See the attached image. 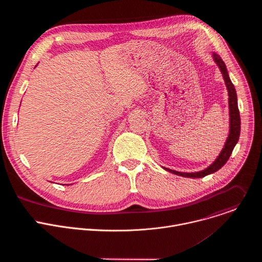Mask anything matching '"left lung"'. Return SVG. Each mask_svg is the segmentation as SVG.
<instances>
[{
    "instance_id": "left-lung-1",
    "label": "left lung",
    "mask_w": 262,
    "mask_h": 262,
    "mask_svg": "<svg viewBox=\"0 0 262 262\" xmlns=\"http://www.w3.org/2000/svg\"><path fill=\"white\" fill-rule=\"evenodd\" d=\"M213 56V60L216 63V65L219 66L224 81H225L227 90H228V102H229V115H230V129H229V135L228 138L226 140L225 145H224V148L222 149L221 154L219 155V157L216 158V160L206 169L199 171V172H195V173H183V172H178V171H174L168 168H164L165 170L176 174V175H180L183 177H191V178H201L204 177L206 175H209L211 173L216 172L217 170H220L224 165L226 164V162L228 161V159L230 158L233 148L236 145L238 139H239V134H241V116H239V111H238V106H237V95H236V91L235 88L232 84V82L229 79V74L227 72V68L225 63L223 62L222 58L216 55V54H212Z\"/></svg>"
}]
</instances>
